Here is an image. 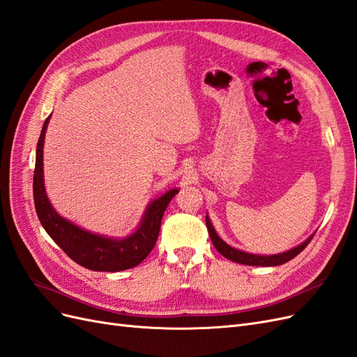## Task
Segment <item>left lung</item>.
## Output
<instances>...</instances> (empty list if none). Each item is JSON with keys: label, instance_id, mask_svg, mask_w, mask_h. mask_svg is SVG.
<instances>
[{"label": "left lung", "instance_id": "left-lung-1", "mask_svg": "<svg viewBox=\"0 0 357 357\" xmlns=\"http://www.w3.org/2000/svg\"><path fill=\"white\" fill-rule=\"evenodd\" d=\"M205 223H207V229H208V235L211 238L213 245L215 247L222 256H225L226 259H229L232 262L236 264H243V265H252V266H277V265H283L286 262H289L290 259H294L295 256H298L304 248L308 245V243L311 241L312 234L308 240H305L302 244L296 245L291 250H287L284 253H278V255H269V256H264V255H253V253H245L238 250V248H234L229 244H226L220 236L215 232V229L213 228V225L208 219V215H205Z\"/></svg>", "mask_w": 357, "mask_h": 357}]
</instances>
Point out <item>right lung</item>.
Listing matches in <instances>:
<instances>
[{"mask_svg":"<svg viewBox=\"0 0 357 357\" xmlns=\"http://www.w3.org/2000/svg\"><path fill=\"white\" fill-rule=\"evenodd\" d=\"M49 121L50 116L43 125L37 143L34 183H32L36 211L43 228L75 264L92 269V271L117 273L142 264L156 244L162 215H164L169 201L176 197L178 189H171L160 198L150 202L137 231L126 238H109V236L96 235L79 228L77 225L61 218L53 210L45 190L43 146H45Z\"/></svg>","mask_w":357,"mask_h":357,"instance_id":"obj_1","label":"right lung"}]
</instances>
